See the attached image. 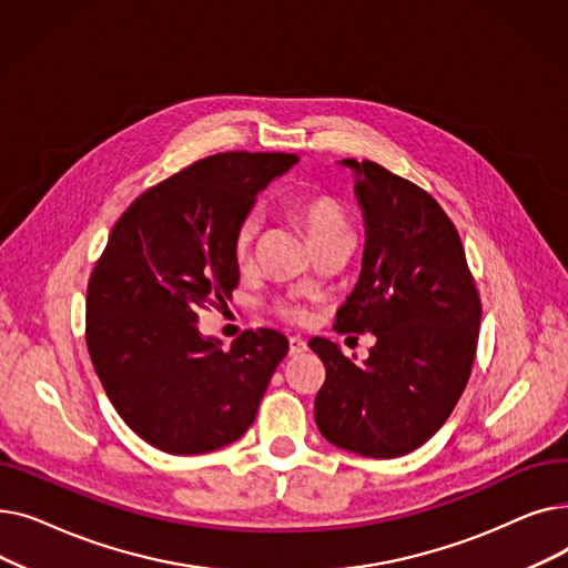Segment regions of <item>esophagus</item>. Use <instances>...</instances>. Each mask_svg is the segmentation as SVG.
I'll return each instance as SVG.
<instances>
[{
  "instance_id": "esophagus-1",
  "label": "esophagus",
  "mask_w": 568,
  "mask_h": 568,
  "mask_svg": "<svg viewBox=\"0 0 568 568\" xmlns=\"http://www.w3.org/2000/svg\"><path fill=\"white\" fill-rule=\"evenodd\" d=\"M308 349L306 341L300 338V336H290V354L296 356V354H304Z\"/></svg>"
}]
</instances>
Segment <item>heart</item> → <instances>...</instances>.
Instances as JSON below:
<instances>
[{"mask_svg": "<svg viewBox=\"0 0 568 568\" xmlns=\"http://www.w3.org/2000/svg\"><path fill=\"white\" fill-rule=\"evenodd\" d=\"M287 206H290V214L308 232L311 242L317 248H322L329 242H336V239L347 236V216L343 212V206L338 204V200L332 197L329 193H322V191L294 193ZM257 232H260V219L255 214H248L246 219H242V223L236 225L234 239H232V255L236 266L246 268L253 262ZM276 313L283 320L294 324H302L308 320L306 306L296 300H281L276 304Z\"/></svg>", "mask_w": 568, "mask_h": 568, "instance_id": "1", "label": "heart"}]
</instances>
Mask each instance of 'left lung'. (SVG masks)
Segmentation results:
<instances>
[{
	"label": "left lung",
	"mask_w": 568,
	"mask_h": 568,
	"mask_svg": "<svg viewBox=\"0 0 568 568\" xmlns=\"http://www.w3.org/2000/svg\"><path fill=\"white\" fill-rule=\"evenodd\" d=\"M343 163L356 172L366 253L334 332H371L377 343L362 366L332 341L308 343L326 371L315 422L338 449L398 458L426 444L463 396L481 296L460 234L430 193L373 161Z\"/></svg>",
	"instance_id": "left-lung-1"
}]
</instances>
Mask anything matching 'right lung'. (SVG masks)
Listing matches in <instances>:
<instances>
[{"label": "right lung", "instance_id": "right-lung-1", "mask_svg": "<svg viewBox=\"0 0 568 568\" xmlns=\"http://www.w3.org/2000/svg\"><path fill=\"white\" fill-rule=\"evenodd\" d=\"M294 154L223 152L138 195L87 283L84 338L126 426L174 456L221 449L251 424L287 338L242 332L230 349L197 332L239 283L236 225Z\"/></svg>", "mask_w": 568, "mask_h": 568}]
</instances>
